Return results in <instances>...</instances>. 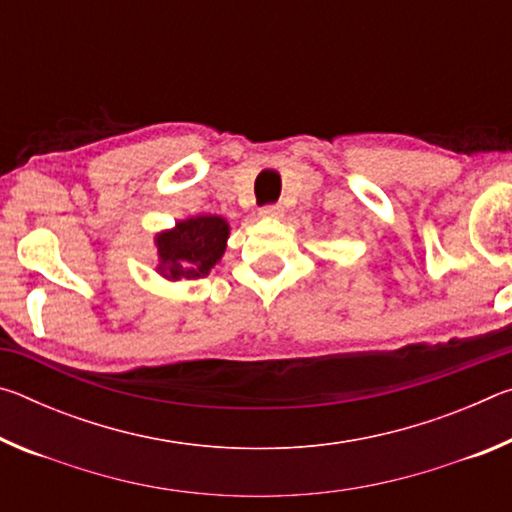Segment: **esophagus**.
Listing matches in <instances>:
<instances>
[{
	"mask_svg": "<svg viewBox=\"0 0 512 512\" xmlns=\"http://www.w3.org/2000/svg\"><path fill=\"white\" fill-rule=\"evenodd\" d=\"M259 214H262L264 219H280V216L284 214V207L282 205H266L259 210Z\"/></svg>",
	"mask_w": 512,
	"mask_h": 512,
	"instance_id": "1",
	"label": "esophagus"
}]
</instances>
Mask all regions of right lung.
I'll return each instance as SVG.
<instances>
[{"label":"right lung","instance_id":"1","mask_svg":"<svg viewBox=\"0 0 512 512\" xmlns=\"http://www.w3.org/2000/svg\"><path fill=\"white\" fill-rule=\"evenodd\" d=\"M230 225L223 216L198 214L176 221L171 230L155 235L158 271L171 282L198 280L221 262L228 246Z\"/></svg>","mask_w":512,"mask_h":512}]
</instances>
